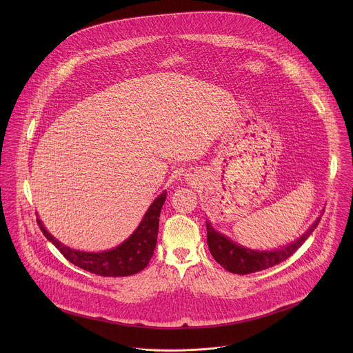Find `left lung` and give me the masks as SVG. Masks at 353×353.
<instances>
[{"mask_svg": "<svg viewBox=\"0 0 353 353\" xmlns=\"http://www.w3.org/2000/svg\"><path fill=\"white\" fill-rule=\"evenodd\" d=\"M319 220L321 219H316L312 227L296 242L273 252H254V250L245 249L239 245H235L234 242L227 239L224 235L216 232L212 228L210 223L206 221L209 252L216 259V262H219L228 272H232L236 274H249L259 270H265L268 268H272L285 261L292 254H295V252L304 243V241L311 235V232L316 228Z\"/></svg>", "mask_w": 353, "mask_h": 353, "instance_id": "obj_1", "label": "left lung"}]
</instances>
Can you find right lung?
<instances>
[{
  "instance_id": "obj_1",
  "label": "right lung",
  "mask_w": 353,
  "mask_h": 353,
  "mask_svg": "<svg viewBox=\"0 0 353 353\" xmlns=\"http://www.w3.org/2000/svg\"><path fill=\"white\" fill-rule=\"evenodd\" d=\"M165 196L167 194L164 192L153 201L132 236L118 248L108 252H85L69 249L46 231L39 219L38 224L43 235L73 265L104 277L132 276L145 269L151 261L157 242L160 210L165 201Z\"/></svg>"
}]
</instances>
